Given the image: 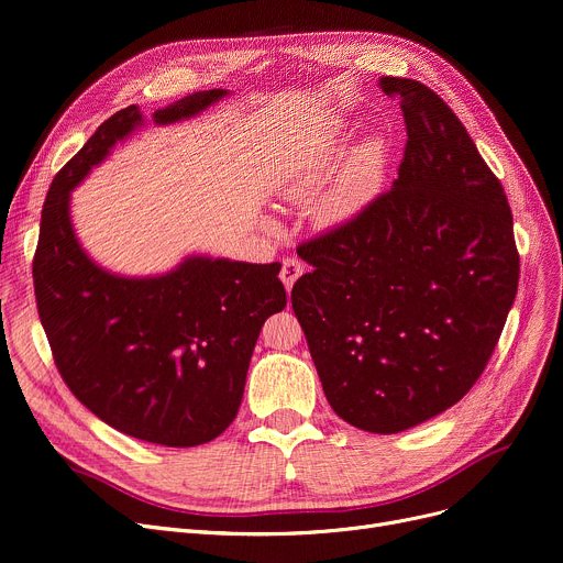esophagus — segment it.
I'll return each instance as SVG.
<instances>
[{"label":"esophagus","mask_w":563,"mask_h":563,"mask_svg":"<svg viewBox=\"0 0 563 563\" xmlns=\"http://www.w3.org/2000/svg\"><path fill=\"white\" fill-rule=\"evenodd\" d=\"M303 272H306V266H303V262H301V260H297V257H287V260H283L280 280H283V285H285V289H287V291L294 287V283H297V278H299Z\"/></svg>","instance_id":"34e87169"}]
</instances>
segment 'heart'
I'll return each mask as SVG.
<instances>
[{
	"label": "heart",
	"mask_w": 563,
	"mask_h": 563,
	"mask_svg": "<svg viewBox=\"0 0 563 563\" xmlns=\"http://www.w3.org/2000/svg\"><path fill=\"white\" fill-rule=\"evenodd\" d=\"M383 159H386V141L380 136H369L351 155L335 185L319 198V214L331 221L346 217L369 194L376 177L380 175ZM317 187V175L303 173L285 189V198L291 202H308L314 198Z\"/></svg>",
	"instance_id": "b5f03b06"
}]
</instances>
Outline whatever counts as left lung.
<instances>
[{"label": "left lung", "instance_id": "1", "mask_svg": "<svg viewBox=\"0 0 563 563\" xmlns=\"http://www.w3.org/2000/svg\"><path fill=\"white\" fill-rule=\"evenodd\" d=\"M397 96L406 147L393 189L299 246L291 289L323 395L369 433H399L454 406L482 376L520 276L514 217L456 113L416 79Z\"/></svg>", "mask_w": 563, "mask_h": 563}]
</instances>
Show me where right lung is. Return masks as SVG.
<instances>
[{
	"instance_id": "add662e5",
	"label": "right lung",
	"mask_w": 563,
	"mask_h": 563,
	"mask_svg": "<svg viewBox=\"0 0 563 563\" xmlns=\"http://www.w3.org/2000/svg\"><path fill=\"white\" fill-rule=\"evenodd\" d=\"M225 96L191 93L153 123L189 121ZM143 125L136 104L121 109L56 173L34 257L36 303L58 372L93 416L155 445L196 448L234 420L262 323L287 297L278 262L187 255L166 274L123 276L86 253L70 194Z\"/></svg>"
}]
</instances>
